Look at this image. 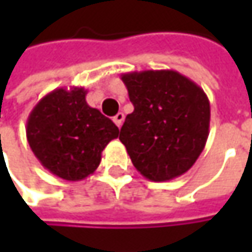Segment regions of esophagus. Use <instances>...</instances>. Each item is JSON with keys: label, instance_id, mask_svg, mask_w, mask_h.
Masks as SVG:
<instances>
[{"label": "esophagus", "instance_id": "esophagus-1", "mask_svg": "<svg viewBox=\"0 0 252 252\" xmlns=\"http://www.w3.org/2000/svg\"><path fill=\"white\" fill-rule=\"evenodd\" d=\"M123 121H125V115H123L122 112H119V113L113 118V122L116 123V126H118V127H121L122 125H123Z\"/></svg>", "mask_w": 252, "mask_h": 252}]
</instances>
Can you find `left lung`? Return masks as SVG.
Here are the masks:
<instances>
[{
    "mask_svg": "<svg viewBox=\"0 0 252 252\" xmlns=\"http://www.w3.org/2000/svg\"><path fill=\"white\" fill-rule=\"evenodd\" d=\"M134 111L122 126L125 144L144 178L164 182L181 177L205 149L210 125L208 95L174 70L121 75Z\"/></svg>",
    "mask_w": 252,
    "mask_h": 252,
    "instance_id": "8db88e82",
    "label": "left lung"
}]
</instances>
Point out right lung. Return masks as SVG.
I'll return each instance as SVG.
<instances>
[{
    "label": "right lung",
    "instance_id": "obj_1",
    "mask_svg": "<svg viewBox=\"0 0 252 252\" xmlns=\"http://www.w3.org/2000/svg\"><path fill=\"white\" fill-rule=\"evenodd\" d=\"M83 87L57 88L44 95L28 116L26 139L47 171L65 181H81L98 168L102 151L119 129L91 108Z\"/></svg>",
    "mask_w": 252,
    "mask_h": 252
}]
</instances>
